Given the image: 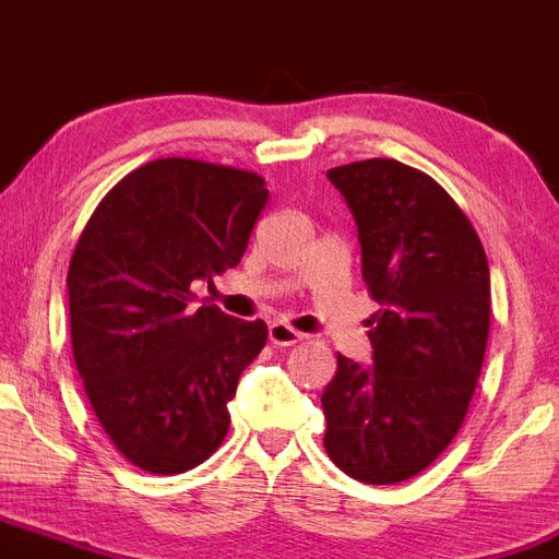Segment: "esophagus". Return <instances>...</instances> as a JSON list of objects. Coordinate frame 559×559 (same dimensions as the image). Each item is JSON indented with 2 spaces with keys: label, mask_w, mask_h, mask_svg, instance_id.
I'll return each instance as SVG.
<instances>
[{
  "label": "esophagus",
  "mask_w": 559,
  "mask_h": 559,
  "mask_svg": "<svg viewBox=\"0 0 559 559\" xmlns=\"http://www.w3.org/2000/svg\"><path fill=\"white\" fill-rule=\"evenodd\" d=\"M267 336H271V342L275 346H294V344H299L301 338H305L299 331H294L292 325H286V323H271V329H267Z\"/></svg>",
  "instance_id": "obj_1"
}]
</instances>
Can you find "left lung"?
Returning a JSON list of instances; mask_svg holds the SVG:
<instances>
[{
  "label": "left lung",
  "mask_w": 559,
  "mask_h": 559,
  "mask_svg": "<svg viewBox=\"0 0 559 559\" xmlns=\"http://www.w3.org/2000/svg\"><path fill=\"white\" fill-rule=\"evenodd\" d=\"M357 223L378 312L373 365L336 355L323 447L338 471L389 486L418 476L463 426L484 365L491 281L484 243L428 173L373 157L329 170Z\"/></svg>",
  "instance_id": "left-lung-1"
}]
</instances>
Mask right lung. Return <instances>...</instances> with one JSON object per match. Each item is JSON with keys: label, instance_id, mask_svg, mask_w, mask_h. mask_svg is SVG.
I'll return each mask as SVG.
<instances>
[{"label": "right lung", "instance_id": "right-lung-1", "mask_svg": "<svg viewBox=\"0 0 559 559\" xmlns=\"http://www.w3.org/2000/svg\"><path fill=\"white\" fill-rule=\"evenodd\" d=\"M267 197L252 170L163 157L115 183L81 230L68 267L73 360L102 431L144 473L191 471L226 439L267 325L191 310V284L239 265Z\"/></svg>", "mask_w": 559, "mask_h": 559}]
</instances>
